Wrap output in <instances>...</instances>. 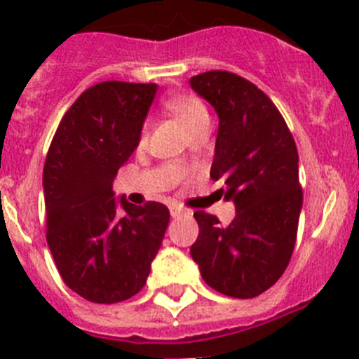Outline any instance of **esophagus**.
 Instances as JSON below:
<instances>
[{
    "label": "esophagus",
    "mask_w": 359,
    "mask_h": 359,
    "mask_svg": "<svg viewBox=\"0 0 359 359\" xmlns=\"http://www.w3.org/2000/svg\"><path fill=\"white\" fill-rule=\"evenodd\" d=\"M170 214H172V217H179V215L186 214V210H184V208L180 207V205L173 203V205H170Z\"/></svg>",
    "instance_id": "1"
}]
</instances>
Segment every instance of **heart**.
Segmentation results:
<instances>
[{
    "label": "heart",
    "instance_id": "1",
    "mask_svg": "<svg viewBox=\"0 0 359 359\" xmlns=\"http://www.w3.org/2000/svg\"><path fill=\"white\" fill-rule=\"evenodd\" d=\"M165 109L168 110L170 114L177 117V119L182 123V126L186 128L187 131H193L196 128L203 126V124H208V112L207 107L203 105L200 98L193 95H184V93H179V95H170L168 98H165L163 102ZM145 137V130L142 131V138Z\"/></svg>",
    "mask_w": 359,
    "mask_h": 359
}]
</instances>
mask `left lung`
Here are the masks:
<instances>
[{
    "instance_id": "obj_1",
    "label": "left lung",
    "mask_w": 359,
    "mask_h": 359,
    "mask_svg": "<svg viewBox=\"0 0 359 359\" xmlns=\"http://www.w3.org/2000/svg\"><path fill=\"white\" fill-rule=\"evenodd\" d=\"M189 82L219 116L210 177L224 182L236 208L228 226L194 212L200 233L191 256L215 291L254 298L280 279L297 242L304 203L297 144L272 100L243 76L212 69Z\"/></svg>"
}]
</instances>
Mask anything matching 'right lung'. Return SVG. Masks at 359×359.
I'll list each match as a JSON object with an SVG mask.
<instances>
[{"label":"right lung","instance_id":"obj_1","mask_svg":"<svg viewBox=\"0 0 359 359\" xmlns=\"http://www.w3.org/2000/svg\"><path fill=\"white\" fill-rule=\"evenodd\" d=\"M156 83L89 87L59 123L43 166L47 243L66 286L93 304H119L147 283L170 221L158 201L121 198L112 182L140 142Z\"/></svg>","mask_w":359,"mask_h":359}]
</instances>
